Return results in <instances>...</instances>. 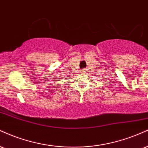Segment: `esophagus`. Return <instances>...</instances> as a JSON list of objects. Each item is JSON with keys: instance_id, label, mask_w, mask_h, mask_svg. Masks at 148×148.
<instances>
[{"instance_id": "1", "label": "esophagus", "mask_w": 148, "mask_h": 148, "mask_svg": "<svg viewBox=\"0 0 148 148\" xmlns=\"http://www.w3.org/2000/svg\"><path fill=\"white\" fill-rule=\"evenodd\" d=\"M85 72V69H82V70H81V72Z\"/></svg>"}]
</instances>
